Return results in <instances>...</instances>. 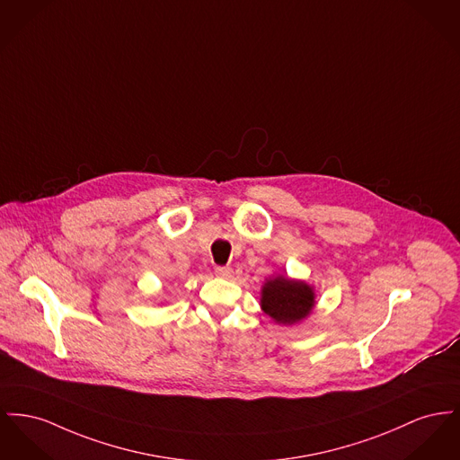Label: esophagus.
<instances>
[{
  "label": "esophagus",
  "mask_w": 460,
  "mask_h": 460,
  "mask_svg": "<svg viewBox=\"0 0 460 460\" xmlns=\"http://www.w3.org/2000/svg\"><path fill=\"white\" fill-rule=\"evenodd\" d=\"M216 274L218 278H222V279H231L234 276V272H233L231 268H224V266L216 268Z\"/></svg>",
  "instance_id": "esophagus-1"
}]
</instances>
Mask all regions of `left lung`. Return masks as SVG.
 <instances>
[{"instance_id": "left-lung-1", "label": "left lung", "mask_w": 460, "mask_h": 460, "mask_svg": "<svg viewBox=\"0 0 460 460\" xmlns=\"http://www.w3.org/2000/svg\"><path fill=\"white\" fill-rule=\"evenodd\" d=\"M316 305L314 287L283 274L270 276L261 290V307L272 322L285 326L300 323Z\"/></svg>"}]
</instances>
